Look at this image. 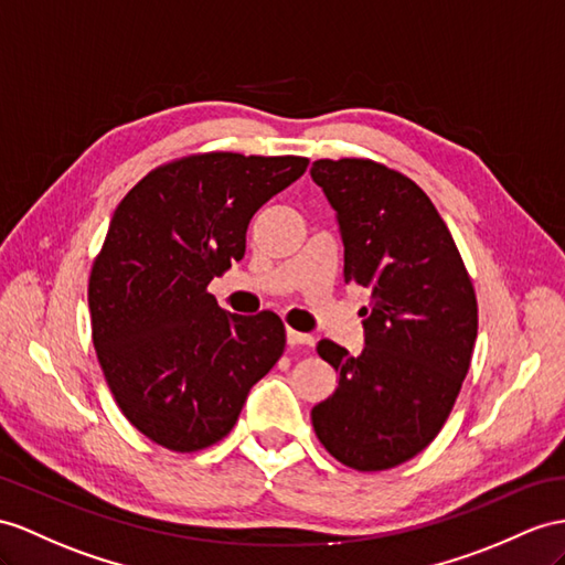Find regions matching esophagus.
<instances>
[{"label": "esophagus", "mask_w": 565, "mask_h": 565, "mask_svg": "<svg viewBox=\"0 0 565 565\" xmlns=\"http://www.w3.org/2000/svg\"><path fill=\"white\" fill-rule=\"evenodd\" d=\"M287 345H313V338L299 333L295 328H287Z\"/></svg>", "instance_id": "1"}]
</instances>
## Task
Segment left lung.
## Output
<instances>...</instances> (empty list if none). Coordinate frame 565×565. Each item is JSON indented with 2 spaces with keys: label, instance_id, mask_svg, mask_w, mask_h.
Wrapping results in <instances>:
<instances>
[{
  "label": "left lung",
  "instance_id": "1",
  "mask_svg": "<svg viewBox=\"0 0 565 565\" xmlns=\"http://www.w3.org/2000/svg\"><path fill=\"white\" fill-rule=\"evenodd\" d=\"M311 177L338 211L342 278L371 290L362 354L333 340L316 345L338 386L311 424L338 462L391 470L434 441L458 401L477 340L475 285L444 217L407 174L369 158H323Z\"/></svg>",
  "mask_w": 565,
  "mask_h": 565
}]
</instances>
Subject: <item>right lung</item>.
<instances>
[{"instance_id":"obj_1","label":"right lung","mask_w":565,"mask_h":565,"mask_svg":"<svg viewBox=\"0 0 565 565\" xmlns=\"http://www.w3.org/2000/svg\"><path fill=\"white\" fill-rule=\"evenodd\" d=\"M309 158L191 153L150 170L113 215L88 278L93 345L121 415L150 441H223L285 350L278 313L227 316L209 282L242 260L254 213Z\"/></svg>"}]
</instances>
